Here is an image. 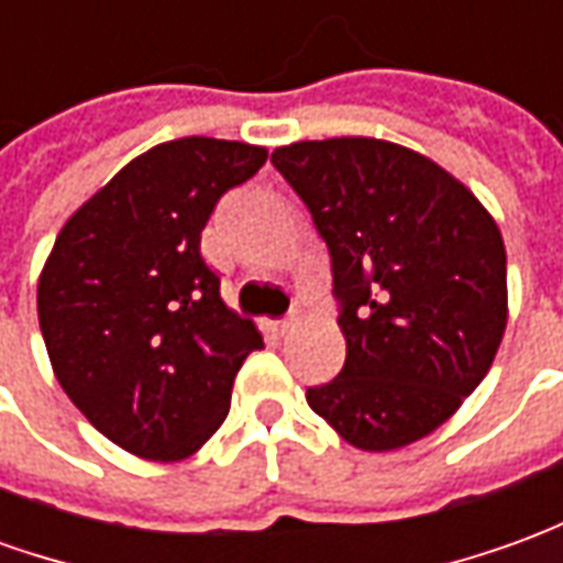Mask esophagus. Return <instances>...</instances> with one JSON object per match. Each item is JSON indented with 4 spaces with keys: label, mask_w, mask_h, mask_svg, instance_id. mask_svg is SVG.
<instances>
[{
    "label": "esophagus",
    "mask_w": 563,
    "mask_h": 563,
    "mask_svg": "<svg viewBox=\"0 0 563 563\" xmlns=\"http://www.w3.org/2000/svg\"><path fill=\"white\" fill-rule=\"evenodd\" d=\"M295 325V317H283V319H274V331L277 334H289Z\"/></svg>",
    "instance_id": "esophagus-1"
}]
</instances>
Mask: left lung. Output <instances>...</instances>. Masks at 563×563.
<instances>
[{
  "instance_id": "8db88e82",
  "label": "left lung",
  "mask_w": 563,
  "mask_h": 563,
  "mask_svg": "<svg viewBox=\"0 0 563 563\" xmlns=\"http://www.w3.org/2000/svg\"><path fill=\"white\" fill-rule=\"evenodd\" d=\"M331 256L346 338L310 410L353 446L431 434L495 362L507 329V250L488 210L437 162L389 141H298L271 153Z\"/></svg>"
}]
</instances>
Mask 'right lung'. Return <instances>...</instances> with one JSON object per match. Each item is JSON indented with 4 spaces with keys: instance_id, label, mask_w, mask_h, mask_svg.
I'll return each mask as SVG.
<instances>
[{
    "instance_id": "right-lung-1",
    "label": "right lung",
    "mask_w": 563,
    "mask_h": 563,
    "mask_svg": "<svg viewBox=\"0 0 563 563\" xmlns=\"http://www.w3.org/2000/svg\"><path fill=\"white\" fill-rule=\"evenodd\" d=\"M268 150L177 139L141 153L63 225L38 280V322L71 404L150 461L192 455L229 416L262 334L220 298L201 229Z\"/></svg>"
}]
</instances>
